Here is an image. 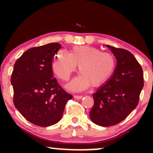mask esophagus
Returning <instances> with one entry per match:
<instances>
[{
    "label": "esophagus",
    "instance_id": "1",
    "mask_svg": "<svg viewBox=\"0 0 153 153\" xmlns=\"http://www.w3.org/2000/svg\"><path fill=\"white\" fill-rule=\"evenodd\" d=\"M74 98L75 99H76V100H81V98L83 97V95H75L74 96Z\"/></svg>",
    "mask_w": 153,
    "mask_h": 153
}]
</instances>
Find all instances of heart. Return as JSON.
Returning <instances> with one entry per match:
<instances>
[{
  "label": "heart",
  "mask_w": 153,
  "mask_h": 153,
  "mask_svg": "<svg viewBox=\"0 0 153 153\" xmlns=\"http://www.w3.org/2000/svg\"><path fill=\"white\" fill-rule=\"evenodd\" d=\"M78 65L80 74L68 87L79 91L92 86H100L107 81L116 68V59L113 54L102 52L90 46H76L68 55L59 53L54 59L52 69L56 76L62 81H68L75 72Z\"/></svg>",
  "instance_id": "b5f03b06"
}]
</instances>
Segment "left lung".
<instances>
[{
    "label": "left lung",
    "instance_id": "obj_1",
    "mask_svg": "<svg viewBox=\"0 0 153 153\" xmlns=\"http://www.w3.org/2000/svg\"><path fill=\"white\" fill-rule=\"evenodd\" d=\"M117 60L113 76L93 94L90 118L95 124L113 126L122 122L137 107L143 87L141 65L126 49L106 45Z\"/></svg>",
    "mask_w": 153,
    "mask_h": 153
}]
</instances>
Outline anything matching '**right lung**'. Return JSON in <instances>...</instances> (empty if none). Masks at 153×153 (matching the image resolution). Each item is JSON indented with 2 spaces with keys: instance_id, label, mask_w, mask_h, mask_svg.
Wrapping results in <instances>:
<instances>
[{
  "instance_id": "1",
  "label": "right lung",
  "mask_w": 153,
  "mask_h": 153,
  "mask_svg": "<svg viewBox=\"0 0 153 153\" xmlns=\"http://www.w3.org/2000/svg\"><path fill=\"white\" fill-rule=\"evenodd\" d=\"M61 48L49 43L25 51L15 62L11 76L16 109L33 124L48 127L57 123L72 95L53 77L52 60Z\"/></svg>"
}]
</instances>
